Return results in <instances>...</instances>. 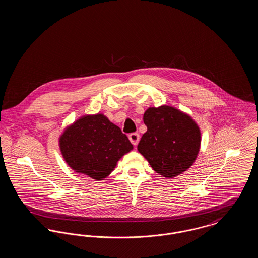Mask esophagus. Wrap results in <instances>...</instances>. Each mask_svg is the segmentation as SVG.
Returning <instances> with one entry per match:
<instances>
[{
    "label": "esophagus",
    "mask_w": 258,
    "mask_h": 258,
    "mask_svg": "<svg viewBox=\"0 0 258 258\" xmlns=\"http://www.w3.org/2000/svg\"><path fill=\"white\" fill-rule=\"evenodd\" d=\"M128 138H130V140H131V142L133 143V145H135L136 146L137 144H138V142H139V135L137 134V133H133V134H130L128 135Z\"/></svg>",
    "instance_id": "esophagus-1"
}]
</instances>
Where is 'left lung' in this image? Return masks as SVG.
Listing matches in <instances>:
<instances>
[{
  "label": "left lung",
  "instance_id": "left-lung-1",
  "mask_svg": "<svg viewBox=\"0 0 258 258\" xmlns=\"http://www.w3.org/2000/svg\"><path fill=\"white\" fill-rule=\"evenodd\" d=\"M143 121L147 132L137 149L155 171L170 179L192 165L201 137L199 127L188 115L162 105L147 109Z\"/></svg>",
  "mask_w": 258,
  "mask_h": 258
}]
</instances>
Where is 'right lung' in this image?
<instances>
[{"label":"right lung","instance_id":"1","mask_svg":"<svg viewBox=\"0 0 258 258\" xmlns=\"http://www.w3.org/2000/svg\"><path fill=\"white\" fill-rule=\"evenodd\" d=\"M60 148L74 170L102 180L134 147L119 126L98 114L84 116L67 128L60 138Z\"/></svg>","mask_w":258,"mask_h":258}]
</instances>
